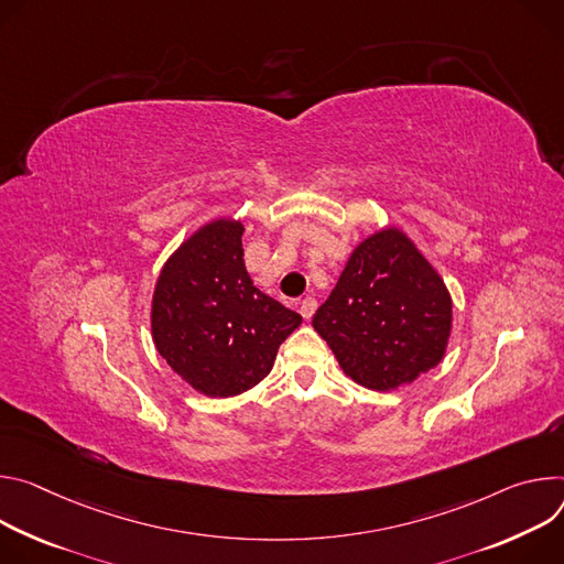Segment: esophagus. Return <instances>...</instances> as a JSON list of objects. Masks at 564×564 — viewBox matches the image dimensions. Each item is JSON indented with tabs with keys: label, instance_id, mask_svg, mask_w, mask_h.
I'll use <instances>...</instances> for the list:
<instances>
[{
	"label": "esophagus",
	"instance_id": "34e87169",
	"mask_svg": "<svg viewBox=\"0 0 564 564\" xmlns=\"http://www.w3.org/2000/svg\"><path fill=\"white\" fill-rule=\"evenodd\" d=\"M316 308H318V302H316L314 297H304V300H300V314H302V318H304V321H311V316L316 314Z\"/></svg>",
	"mask_w": 564,
	"mask_h": 564
}]
</instances>
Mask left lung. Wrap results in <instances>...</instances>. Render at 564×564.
Here are the masks:
<instances>
[{
  "label": "left lung",
  "mask_w": 564,
  "mask_h": 564,
  "mask_svg": "<svg viewBox=\"0 0 564 564\" xmlns=\"http://www.w3.org/2000/svg\"><path fill=\"white\" fill-rule=\"evenodd\" d=\"M314 329L354 383L390 392L444 360L453 297L419 246L386 226L351 250Z\"/></svg>",
  "instance_id": "1"
}]
</instances>
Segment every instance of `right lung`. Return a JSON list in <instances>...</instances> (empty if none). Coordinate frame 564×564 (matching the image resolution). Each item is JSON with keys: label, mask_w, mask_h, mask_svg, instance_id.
<instances>
[{"label": "right lung", "mask_w": 564, "mask_h": 564, "mask_svg": "<svg viewBox=\"0 0 564 564\" xmlns=\"http://www.w3.org/2000/svg\"><path fill=\"white\" fill-rule=\"evenodd\" d=\"M243 224L217 217L165 260L152 295V340L174 373L210 399L256 388L302 316L250 280Z\"/></svg>", "instance_id": "obj_1"}]
</instances>
